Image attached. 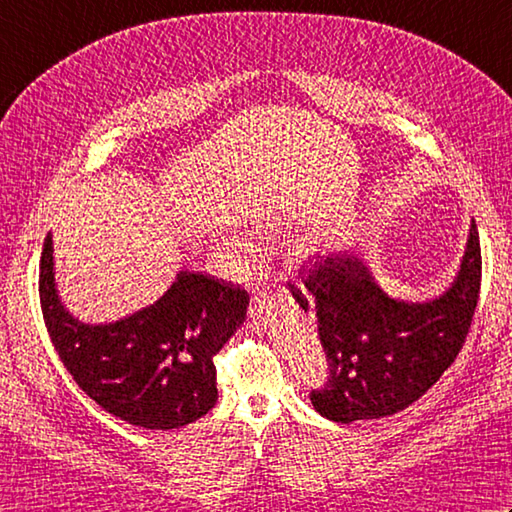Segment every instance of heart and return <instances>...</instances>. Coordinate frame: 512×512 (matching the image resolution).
<instances>
[{"mask_svg":"<svg viewBox=\"0 0 512 512\" xmlns=\"http://www.w3.org/2000/svg\"><path fill=\"white\" fill-rule=\"evenodd\" d=\"M235 250L239 255H242L244 259H253L255 257V246L253 244H248V242H235Z\"/></svg>","mask_w":512,"mask_h":512,"instance_id":"b5f03b06","label":"heart"}]
</instances>
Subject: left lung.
<instances>
[{
  "label": "left lung",
  "instance_id": "1",
  "mask_svg": "<svg viewBox=\"0 0 512 512\" xmlns=\"http://www.w3.org/2000/svg\"><path fill=\"white\" fill-rule=\"evenodd\" d=\"M482 281L480 235L471 224L460 273L427 303L387 297L361 257L317 259L292 297L317 317L330 374L310 400L321 416L354 422L394 416L416 402L460 354Z\"/></svg>",
  "mask_w": 512,
  "mask_h": 512
}]
</instances>
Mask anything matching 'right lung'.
<instances>
[{
  "label": "right lung",
  "instance_id": "1",
  "mask_svg": "<svg viewBox=\"0 0 512 512\" xmlns=\"http://www.w3.org/2000/svg\"><path fill=\"white\" fill-rule=\"evenodd\" d=\"M39 299L50 341L76 385L112 416L162 431L215 407L213 356L244 323L248 306V292L233 281L180 270L165 295L132 317L81 323L57 295L50 233Z\"/></svg>",
  "mask_w": 512,
  "mask_h": 512
}]
</instances>
